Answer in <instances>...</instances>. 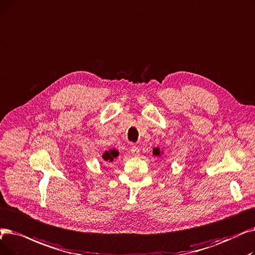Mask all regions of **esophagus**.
<instances>
[{"mask_svg":"<svg viewBox=\"0 0 255 255\" xmlns=\"http://www.w3.org/2000/svg\"><path fill=\"white\" fill-rule=\"evenodd\" d=\"M130 152H131L132 155H133V156H138V155H139V149L137 147H135V146H132L131 147Z\"/></svg>","mask_w":255,"mask_h":255,"instance_id":"esophagus-1","label":"esophagus"}]
</instances>
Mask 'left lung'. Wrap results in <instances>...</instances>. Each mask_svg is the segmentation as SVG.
<instances>
[{"instance_id": "1", "label": "left lung", "mask_w": 255, "mask_h": 255, "mask_svg": "<svg viewBox=\"0 0 255 255\" xmlns=\"http://www.w3.org/2000/svg\"><path fill=\"white\" fill-rule=\"evenodd\" d=\"M153 154H154V155H156V156H159V155L161 154V152H160L159 148H155V149H153Z\"/></svg>"}]
</instances>
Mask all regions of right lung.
<instances>
[{"instance_id": "add662e5", "label": "right lung", "mask_w": 255, "mask_h": 255, "mask_svg": "<svg viewBox=\"0 0 255 255\" xmlns=\"http://www.w3.org/2000/svg\"><path fill=\"white\" fill-rule=\"evenodd\" d=\"M119 155V151H117L116 149L114 150H109V151H105V153L103 154V159L104 160H109V161H113L114 158H116Z\"/></svg>"}]
</instances>
